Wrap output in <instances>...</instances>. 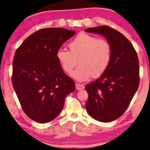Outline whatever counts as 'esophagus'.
<instances>
[{
    "label": "esophagus",
    "instance_id": "1",
    "mask_svg": "<svg viewBox=\"0 0 150 150\" xmlns=\"http://www.w3.org/2000/svg\"><path fill=\"white\" fill-rule=\"evenodd\" d=\"M75 86H76V88H77V89L79 91L83 90L85 88V86L82 84H79V83H76Z\"/></svg>",
    "mask_w": 150,
    "mask_h": 150
}]
</instances>
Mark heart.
Instances as JSON below:
<instances>
[{
	"mask_svg": "<svg viewBox=\"0 0 150 150\" xmlns=\"http://www.w3.org/2000/svg\"><path fill=\"white\" fill-rule=\"evenodd\" d=\"M69 47L70 52L58 49L55 57L62 69L69 74L79 61L80 66L72 74L75 79L85 81L92 76L98 77L107 69L111 60V47L106 40L80 33L69 43Z\"/></svg>",
	"mask_w": 150,
	"mask_h": 150,
	"instance_id": "b5f03b06",
	"label": "heart"
}]
</instances>
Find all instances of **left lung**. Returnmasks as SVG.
<instances>
[{"label":"left lung","instance_id":"left-lung-1","mask_svg":"<svg viewBox=\"0 0 150 150\" xmlns=\"http://www.w3.org/2000/svg\"><path fill=\"white\" fill-rule=\"evenodd\" d=\"M85 32L103 35L111 47V60L100 78L85 86L88 98L85 108L91 117L109 122L123 115L138 90L139 61L130 41L107 26L89 28Z\"/></svg>","mask_w":150,"mask_h":150}]
</instances>
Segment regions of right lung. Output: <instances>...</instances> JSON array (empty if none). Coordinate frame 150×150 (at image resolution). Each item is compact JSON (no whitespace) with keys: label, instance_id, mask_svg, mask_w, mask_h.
I'll use <instances>...</instances> for the list:
<instances>
[{"label":"right lung","instance_id":"add662e5","mask_svg":"<svg viewBox=\"0 0 150 150\" xmlns=\"http://www.w3.org/2000/svg\"><path fill=\"white\" fill-rule=\"evenodd\" d=\"M75 30L48 28L33 33L15 52L12 85L28 117L39 123L59 115L65 98L75 89L72 79L61 67L55 54Z\"/></svg>","mask_w":150,"mask_h":150}]
</instances>
